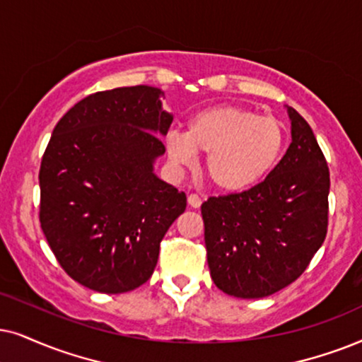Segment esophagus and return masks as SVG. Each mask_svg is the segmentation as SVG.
<instances>
[{
    "instance_id": "1",
    "label": "esophagus",
    "mask_w": 362,
    "mask_h": 362,
    "mask_svg": "<svg viewBox=\"0 0 362 362\" xmlns=\"http://www.w3.org/2000/svg\"><path fill=\"white\" fill-rule=\"evenodd\" d=\"M189 205H190V207H194V209H199L200 205H202V199H200V197L197 194H190L189 195Z\"/></svg>"
}]
</instances>
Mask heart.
<instances>
[{
	"mask_svg": "<svg viewBox=\"0 0 362 362\" xmlns=\"http://www.w3.org/2000/svg\"><path fill=\"white\" fill-rule=\"evenodd\" d=\"M167 152L175 165H192L205 153V173L215 189L239 194L259 185L282 157L287 128L274 117H262L237 105L200 110L185 134L167 135Z\"/></svg>",
	"mask_w": 362,
	"mask_h": 362,
	"instance_id": "b5f03b06",
	"label": "heart"
}]
</instances>
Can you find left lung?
Returning <instances> with one entry per match:
<instances>
[{
    "label": "left lung",
    "mask_w": 362,
    "mask_h": 362,
    "mask_svg": "<svg viewBox=\"0 0 362 362\" xmlns=\"http://www.w3.org/2000/svg\"><path fill=\"white\" fill-rule=\"evenodd\" d=\"M292 141L252 189L202 204L210 276L218 289L259 299L300 277L327 234L329 167L317 140L287 108Z\"/></svg>",
    "instance_id": "8db88e82"
}]
</instances>
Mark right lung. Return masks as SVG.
<instances>
[{"instance_id": "right-lung-1", "label": "right lung", "mask_w": 362, "mask_h": 362, "mask_svg": "<svg viewBox=\"0 0 362 362\" xmlns=\"http://www.w3.org/2000/svg\"><path fill=\"white\" fill-rule=\"evenodd\" d=\"M155 86L80 100L59 118L40 167V223L68 276L103 294L145 284L187 197L153 173L170 113Z\"/></svg>"}]
</instances>
